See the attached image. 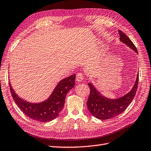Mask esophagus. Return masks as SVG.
<instances>
[{
  "instance_id": "esophagus-1",
  "label": "esophagus",
  "mask_w": 151,
  "mask_h": 151,
  "mask_svg": "<svg viewBox=\"0 0 151 151\" xmlns=\"http://www.w3.org/2000/svg\"><path fill=\"white\" fill-rule=\"evenodd\" d=\"M84 79V76L83 73H77L76 75V81L78 82H82Z\"/></svg>"
}]
</instances>
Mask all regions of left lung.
Segmentation results:
<instances>
[{
  "instance_id": "8db88e82",
  "label": "left lung",
  "mask_w": 151,
  "mask_h": 151,
  "mask_svg": "<svg viewBox=\"0 0 151 151\" xmlns=\"http://www.w3.org/2000/svg\"><path fill=\"white\" fill-rule=\"evenodd\" d=\"M120 40L138 54V50L133 43L122 31L119 30ZM138 84V73L133 87L129 92L118 99H109L102 95L92 83H89L90 96L87 101V107L91 115L101 120H107L118 116L126 109L133 100Z\"/></svg>"
}]
</instances>
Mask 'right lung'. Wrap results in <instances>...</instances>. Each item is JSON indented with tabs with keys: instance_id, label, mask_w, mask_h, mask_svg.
<instances>
[{
	"instance_id": "right-lung-1",
	"label": "right lung",
	"mask_w": 151,
	"mask_h": 151,
	"mask_svg": "<svg viewBox=\"0 0 151 151\" xmlns=\"http://www.w3.org/2000/svg\"><path fill=\"white\" fill-rule=\"evenodd\" d=\"M76 74H73L60 81L52 93L45 101L32 103L18 97L9 82L10 91L13 100L22 112L31 119L42 122H47L58 117L63 108L66 95L75 86Z\"/></svg>"
}]
</instances>
